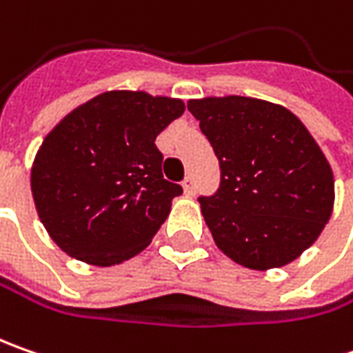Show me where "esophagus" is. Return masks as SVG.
Returning <instances> with one entry per match:
<instances>
[{
	"label": "esophagus",
	"mask_w": 353,
	"mask_h": 353,
	"mask_svg": "<svg viewBox=\"0 0 353 353\" xmlns=\"http://www.w3.org/2000/svg\"><path fill=\"white\" fill-rule=\"evenodd\" d=\"M183 188H184V194H186V196H194V192H196V184H194V179H192V176H186L183 183Z\"/></svg>",
	"instance_id": "1"
}]
</instances>
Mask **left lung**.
I'll return each instance as SVG.
<instances>
[{"label": "left lung", "mask_w": 353, "mask_h": 353, "mask_svg": "<svg viewBox=\"0 0 353 353\" xmlns=\"http://www.w3.org/2000/svg\"><path fill=\"white\" fill-rule=\"evenodd\" d=\"M220 161V188L200 196L212 237L236 263L267 271L294 261L332 216L334 174L303 121L245 96L188 100Z\"/></svg>", "instance_id": "8db88e82"}]
</instances>
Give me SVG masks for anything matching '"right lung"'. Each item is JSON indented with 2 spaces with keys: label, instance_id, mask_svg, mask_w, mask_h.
<instances>
[{
  "label": "right lung",
  "instance_id": "right-lung-1",
  "mask_svg": "<svg viewBox=\"0 0 353 353\" xmlns=\"http://www.w3.org/2000/svg\"><path fill=\"white\" fill-rule=\"evenodd\" d=\"M183 100L112 90L64 116L31 169L34 208L70 257L112 267L141 253L167 220L181 184L163 179L155 139Z\"/></svg>",
  "mask_w": 353,
  "mask_h": 353
}]
</instances>
